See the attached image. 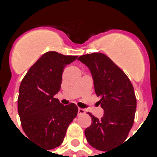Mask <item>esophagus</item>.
I'll list each match as a JSON object with an SVG mask.
<instances>
[{
    "label": "esophagus",
    "mask_w": 157,
    "mask_h": 157,
    "mask_svg": "<svg viewBox=\"0 0 157 157\" xmlns=\"http://www.w3.org/2000/svg\"><path fill=\"white\" fill-rule=\"evenodd\" d=\"M85 113H86L85 109H80V108H79V109H78V114H79V115H81V114H84Z\"/></svg>",
    "instance_id": "obj_1"
}]
</instances>
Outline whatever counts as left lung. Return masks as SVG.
<instances>
[{
	"mask_svg": "<svg viewBox=\"0 0 157 157\" xmlns=\"http://www.w3.org/2000/svg\"><path fill=\"white\" fill-rule=\"evenodd\" d=\"M78 59L90 69L99 104L104 110L101 119L88 113L92 123L86 128V138L92 147L107 151L124 141L133 126L136 109L134 87L124 72L104 54H87Z\"/></svg>",
	"mask_w": 157,
	"mask_h": 157,
	"instance_id": "1",
	"label": "left lung"
}]
</instances>
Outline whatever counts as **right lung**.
<instances>
[{
    "label": "right lung",
    "mask_w": 157,
    "mask_h": 157,
    "mask_svg": "<svg viewBox=\"0 0 157 157\" xmlns=\"http://www.w3.org/2000/svg\"><path fill=\"white\" fill-rule=\"evenodd\" d=\"M76 58L46 52L30 67L20 84L17 110L22 129L29 140L48 150L61 145L69 124L77 115L75 104L64 106L54 98L60 89L65 66Z\"/></svg>",
    "instance_id": "right-lung-1"
}]
</instances>
